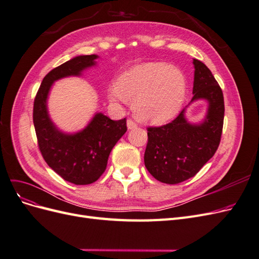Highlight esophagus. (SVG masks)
<instances>
[{
  "label": "esophagus",
  "mask_w": 259,
  "mask_h": 259,
  "mask_svg": "<svg viewBox=\"0 0 259 259\" xmlns=\"http://www.w3.org/2000/svg\"><path fill=\"white\" fill-rule=\"evenodd\" d=\"M136 127H137V123H136L134 120L128 119V120H127V128H128V130H134V128H136Z\"/></svg>",
  "instance_id": "34e87169"
}]
</instances>
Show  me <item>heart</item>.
I'll return each mask as SVG.
<instances>
[{
  "mask_svg": "<svg viewBox=\"0 0 259 259\" xmlns=\"http://www.w3.org/2000/svg\"><path fill=\"white\" fill-rule=\"evenodd\" d=\"M187 94L184 73L166 62L137 65L120 75L117 85H110L108 97L114 103L133 101L140 120L163 123L179 112Z\"/></svg>",
  "mask_w": 259,
  "mask_h": 259,
  "instance_id": "obj_1",
  "label": "heart"
}]
</instances>
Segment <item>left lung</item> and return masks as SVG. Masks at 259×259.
<instances>
[{
  "label": "left lung",
  "mask_w": 259,
  "mask_h": 259,
  "mask_svg": "<svg viewBox=\"0 0 259 259\" xmlns=\"http://www.w3.org/2000/svg\"><path fill=\"white\" fill-rule=\"evenodd\" d=\"M193 97L190 103L205 99V119L188 122L186 107L175 120L159 127H148L145 165L155 179L175 185L193 177L213 156L221 143L224 125V95L210 70L193 59Z\"/></svg>",
  "instance_id": "8db88e82"
}]
</instances>
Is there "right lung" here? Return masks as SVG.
<instances>
[{"label": "right lung", "instance_id": "right-lung-1", "mask_svg": "<svg viewBox=\"0 0 259 259\" xmlns=\"http://www.w3.org/2000/svg\"><path fill=\"white\" fill-rule=\"evenodd\" d=\"M97 55H83L68 60L45 75L33 104V124L37 144L48 165L69 183L90 185L106 170L112 148L127 131L126 119L113 121L101 112L94 115L84 130L67 134L52 122L48 97L55 81L80 76L96 65Z\"/></svg>", "mask_w": 259, "mask_h": 259}]
</instances>
